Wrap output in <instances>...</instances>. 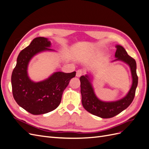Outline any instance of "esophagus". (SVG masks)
Segmentation results:
<instances>
[{
  "label": "esophagus",
  "mask_w": 149,
  "mask_h": 149,
  "mask_svg": "<svg viewBox=\"0 0 149 149\" xmlns=\"http://www.w3.org/2000/svg\"><path fill=\"white\" fill-rule=\"evenodd\" d=\"M83 74V71L81 70H79L76 71V77H80L81 76H82Z\"/></svg>",
  "instance_id": "34e87169"
}]
</instances>
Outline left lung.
I'll return each instance as SVG.
<instances>
[{"label": "left lung", "instance_id": "1", "mask_svg": "<svg viewBox=\"0 0 149 149\" xmlns=\"http://www.w3.org/2000/svg\"><path fill=\"white\" fill-rule=\"evenodd\" d=\"M115 53L116 60L112 62L120 61L127 64L130 70L132 76V85L126 95L115 101H104L99 99L94 93L93 86V75L88 74L80 77L81 102L84 109L89 113L101 118H111L119 114L127 108L132 103L138 84L136 73L137 65L134 58L130 57L123 47L117 45Z\"/></svg>", "mask_w": 149, "mask_h": 149}]
</instances>
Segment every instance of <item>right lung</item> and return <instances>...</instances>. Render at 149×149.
Segmentation results:
<instances>
[{
    "mask_svg": "<svg viewBox=\"0 0 149 149\" xmlns=\"http://www.w3.org/2000/svg\"><path fill=\"white\" fill-rule=\"evenodd\" d=\"M52 43L44 37L34 38L29 45L20 52L13 69L11 83L13 98L23 109L33 115L48 113L60 105L64 90L76 72L65 73L56 71L45 79L35 82L28 74L30 60L43 52H55L49 48Z\"/></svg>",
    "mask_w": 149,
    "mask_h": 149,
    "instance_id": "add662e5",
    "label": "right lung"
}]
</instances>
